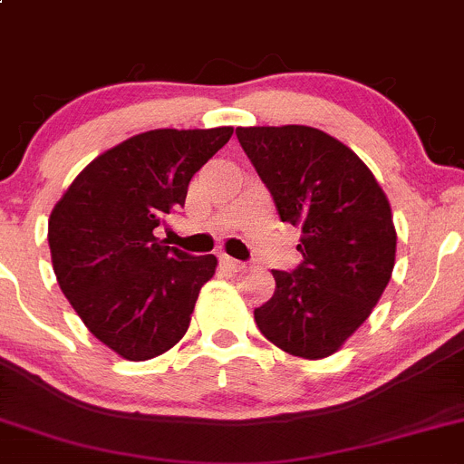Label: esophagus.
Segmentation results:
<instances>
[{
  "instance_id": "1",
  "label": "esophagus",
  "mask_w": 464,
  "mask_h": 464,
  "mask_svg": "<svg viewBox=\"0 0 464 464\" xmlns=\"http://www.w3.org/2000/svg\"><path fill=\"white\" fill-rule=\"evenodd\" d=\"M219 260H222V265L227 266L228 271H242V269H245V262L233 260V257L227 256V253H222V256H219Z\"/></svg>"
}]
</instances>
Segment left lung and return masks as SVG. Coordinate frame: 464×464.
<instances>
[{
  "label": "left lung",
  "mask_w": 464,
  "mask_h": 464,
  "mask_svg": "<svg viewBox=\"0 0 464 464\" xmlns=\"http://www.w3.org/2000/svg\"><path fill=\"white\" fill-rule=\"evenodd\" d=\"M282 222L302 228V265L273 271L271 300L253 311L257 329L286 353H335L372 315L396 265L392 207L367 164L311 126L236 129Z\"/></svg>",
  "instance_id": "1"
}]
</instances>
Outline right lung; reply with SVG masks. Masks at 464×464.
<instances>
[{
	"label": "right lung",
	"instance_id": "add662e5",
	"mask_svg": "<svg viewBox=\"0 0 464 464\" xmlns=\"http://www.w3.org/2000/svg\"><path fill=\"white\" fill-rule=\"evenodd\" d=\"M231 135V126L133 135L97 155L48 218L62 294L121 358L150 360L187 334L218 260L164 246L153 231L184 207L191 178Z\"/></svg>",
	"mask_w": 464,
	"mask_h": 464
}]
</instances>
